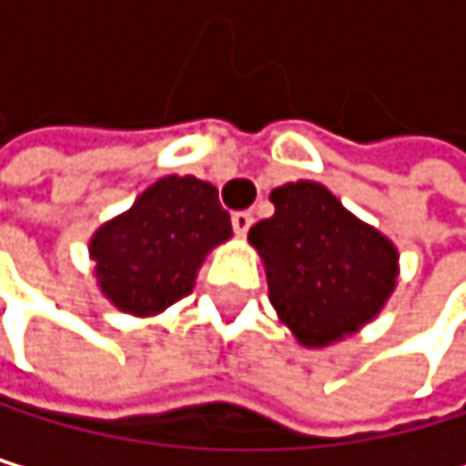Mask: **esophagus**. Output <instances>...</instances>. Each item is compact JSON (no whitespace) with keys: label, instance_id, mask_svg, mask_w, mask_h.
<instances>
[{"label":"esophagus","instance_id":"34e87169","mask_svg":"<svg viewBox=\"0 0 466 466\" xmlns=\"http://www.w3.org/2000/svg\"><path fill=\"white\" fill-rule=\"evenodd\" d=\"M251 223H254V215H251V212H246V209H240V212L231 215V226H235L238 235H246V231L251 228Z\"/></svg>","mask_w":466,"mask_h":466}]
</instances>
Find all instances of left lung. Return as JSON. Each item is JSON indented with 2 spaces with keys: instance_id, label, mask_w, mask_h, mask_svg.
<instances>
[{
  "instance_id": "8db88e82",
  "label": "left lung",
  "mask_w": 466,
  "mask_h": 466,
  "mask_svg": "<svg viewBox=\"0 0 466 466\" xmlns=\"http://www.w3.org/2000/svg\"><path fill=\"white\" fill-rule=\"evenodd\" d=\"M274 218L251 226L279 319L308 347L344 338L380 313L397 282V248L313 181L271 192Z\"/></svg>"
}]
</instances>
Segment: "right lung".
Here are the masks:
<instances>
[{"label": "right lung", "mask_w": 466, "mask_h": 466, "mask_svg": "<svg viewBox=\"0 0 466 466\" xmlns=\"http://www.w3.org/2000/svg\"><path fill=\"white\" fill-rule=\"evenodd\" d=\"M231 238L218 189L192 176L147 187L139 201L92 238L95 274L119 310L150 316L192 290L209 248Z\"/></svg>", "instance_id": "1"}]
</instances>
